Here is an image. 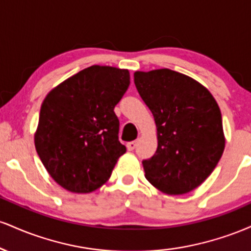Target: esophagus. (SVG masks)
Instances as JSON below:
<instances>
[{"label":"esophagus","instance_id":"esophagus-1","mask_svg":"<svg viewBox=\"0 0 251 251\" xmlns=\"http://www.w3.org/2000/svg\"><path fill=\"white\" fill-rule=\"evenodd\" d=\"M135 146H137V142H129L127 143V145H126V148H127L128 151H133V150L135 149Z\"/></svg>","mask_w":251,"mask_h":251}]
</instances>
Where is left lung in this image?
<instances>
[{"label":"left lung","instance_id":"1","mask_svg":"<svg viewBox=\"0 0 251 251\" xmlns=\"http://www.w3.org/2000/svg\"><path fill=\"white\" fill-rule=\"evenodd\" d=\"M134 83L157 126V151L143 160L146 179L164 194H188L211 175L223 154L218 103L200 82L168 68L135 72Z\"/></svg>","mask_w":251,"mask_h":251}]
</instances>
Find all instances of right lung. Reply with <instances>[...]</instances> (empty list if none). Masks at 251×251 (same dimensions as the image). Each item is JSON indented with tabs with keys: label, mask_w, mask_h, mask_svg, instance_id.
Here are the masks:
<instances>
[{
	"label": "right lung",
	"mask_w": 251,
	"mask_h": 251,
	"mask_svg": "<svg viewBox=\"0 0 251 251\" xmlns=\"http://www.w3.org/2000/svg\"><path fill=\"white\" fill-rule=\"evenodd\" d=\"M128 86L127 70L94 65L45 98L34 142L43 166L63 189L88 194L111 177L126 152L114 107Z\"/></svg>",
	"instance_id": "add662e5"
}]
</instances>
